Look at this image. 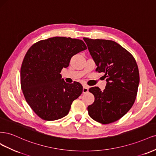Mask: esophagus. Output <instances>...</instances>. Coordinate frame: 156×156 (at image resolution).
<instances>
[{"mask_svg":"<svg viewBox=\"0 0 156 156\" xmlns=\"http://www.w3.org/2000/svg\"><path fill=\"white\" fill-rule=\"evenodd\" d=\"M89 91V87L87 85H83V93H86Z\"/></svg>","mask_w":156,"mask_h":156,"instance_id":"34e87169","label":"esophagus"}]
</instances>
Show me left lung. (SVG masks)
<instances>
[{"mask_svg": "<svg viewBox=\"0 0 156 156\" xmlns=\"http://www.w3.org/2000/svg\"><path fill=\"white\" fill-rule=\"evenodd\" d=\"M97 65L96 71L104 73L106 85L103 91L91 87L94 101L87 108L89 115L104 124L117 121L131 109L136 98L139 73L132 55L112 40L83 37Z\"/></svg>", "mask_w": 156, "mask_h": 156, "instance_id": "obj_1", "label": "left lung"}]
</instances>
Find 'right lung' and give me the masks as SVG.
Wrapping results in <instances>:
<instances>
[{"instance_id":"add662e5","label":"right lung","mask_w":156,"mask_h":156,"mask_svg":"<svg viewBox=\"0 0 156 156\" xmlns=\"http://www.w3.org/2000/svg\"><path fill=\"white\" fill-rule=\"evenodd\" d=\"M87 49L82 40L54 37L28 49L21 69V89L27 103L45 120H56L69 113L83 91L79 82L67 83L60 74L74 55Z\"/></svg>"}]
</instances>
